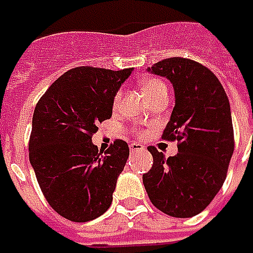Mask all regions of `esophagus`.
I'll return each mask as SVG.
<instances>
[{
    "label": "esophagus",
    "mask_w": 253,
    "mask_h": 253,
    "mask_svg": "<svg viewBox=\"0 0 253 253\" xmlns=\"http://www.w3.org/2000/svg\"><path fill=\"white\" fill-rule=\"evenodd\" d=\"M145 146L143 145H141V143L138 142H132L131 145H130V150L131 152H142V150H145Z\"/></svg>",
    "instance_id": "obj_1"
}]
</instances>
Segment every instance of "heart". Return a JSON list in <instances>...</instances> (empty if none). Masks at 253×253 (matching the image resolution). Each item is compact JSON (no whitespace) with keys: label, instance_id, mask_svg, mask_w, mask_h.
I'll use <instances>...</instances> for the list:
<instances>
[{"label":"heart","instance_id":"b5f03b06","mask_svg":"<svg viewBox=\"0 0 253 253\" xmlns=\"http://www.w3.org/2000/svg\"><path fill=\"white\" fill-rule=\"evenodd\" d=\"M142 88L145 94H146L149 99H150L153 94L160 92L161 89H167V85H165L161 80H159V78H149V80H146V81H143ZM122 94H123L122 93V90H118V92L115 93V96H114V101H112V107H114V108H118L119 104H121Z\"/></svg>","mask_w":253,"mask_h":253}]
</instances>
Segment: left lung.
Masks as SVG:
<instances>
[{
    "instance_id": "left-lung-1",
    "label": "left lung",
    "mask_w": 253,
    "mask_h": 253,
    "mask_svg": "<svg viewBox=\"0 0 253 253\" xmlns=\"http://www.w3.org/2000/svg\"><path fill=\"white\" fill-rule=\"evenodd\" d=\"M148 72L173 85L175 108L163 139L177 141L179 152L167 159L149 146L153 165L142 176L143 186L160 211L194 217L210 205L226 179L234 150L228 96L211 70L188 58H167Z\"/></svg>"
}]
</instances>
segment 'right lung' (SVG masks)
Here are the masks:
<instances>
[{
  "mask_svg": "<svg viewBox=\"0 0 253 253\" xmlns=\"http://www.w3.org/2000/svg\"><path fill=\"white\" fill-rule=\"evenodd\" d=\"M131 72V67H74L36 104L30 161L47 202L69 221L88 222L111 206L130 150L127 142L115 139L103 154L92 135L112 116L114 96Z\"/></svg>",
  "mask_w": 253,
  "mask_h": 253,
  "instance_id": "right-lung-1",
  "label": "right lung"
}]
</instances>
